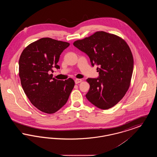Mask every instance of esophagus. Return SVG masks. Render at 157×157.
<instances>
[{
    "mask_svg": "<svg viewBox=\"0 0 157 157\" xmlns=\"http://www.w3.org/2000/svg\"><path fill=\"white\" fill-rule=\"evenodd\" d=\"M81 82H82V79H76L75 80V82L76 84H78V83H79Z\"/></svg>",
    "mask_w": 157,
    "mask_h": 157,
    "instance_id": "esophagus-1",
    "label": "esophagus"
}]
</instances>
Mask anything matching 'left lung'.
I'll use <instances>...</instances> for the list:
<instances>
[{"label": "left lung", "instance_id": "1", "mask_svg": "<svg viewBox=\"0 0 157 157\" xmlns=\"http://www.w3.org/2000/svg\"><path fill=\"white\" fill-rule=\"evenodd\" d=\"M74 45L89 57L92 66H99L97 78H88L86 97L98 108L108 109L117 104L129 89L134 59L127 42L115 35L98 31Z\"/></svg>", "mask_w": 157, "mask_h": 157}]
</instances>
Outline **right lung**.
<instances>
[{
	"label": "right lung",
	"mask_w": 157,
	"mask_h": 157,
	"mask_svg": "<svg viewBox=\"0 0 157 157\" xmlns=\"http://www.w3.org/2000/svg\"><path fill=\"white\" fill-rule=\"evenodd\" d=\"M69 44L43 37L30 44L23 51L19 60L21 82L30 102L46 113L58 111L67 103L75 82L72 78L60 81L53 78V69L60 55Z\"/></svg>",
	"instance_id": "obj_1"
}]
</instances>
